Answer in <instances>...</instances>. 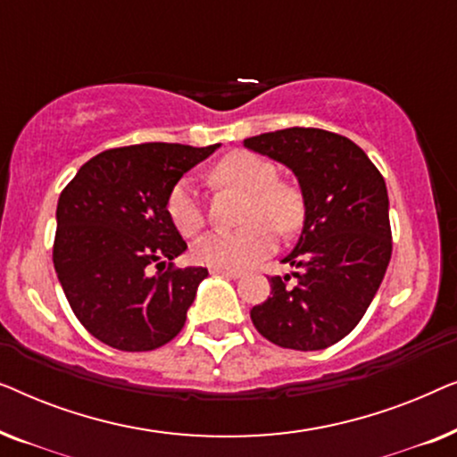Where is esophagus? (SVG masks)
<instances>
[{"mask_svg":"<svg viewBox=\"0 0 457 457\" xmlns=\"http://www.w3.org/2000/svg\"><path fill=\"white\" fill-rule=\"evenodd\" d=\"M212 274H222V277H228V278L243 277L241 270H233V268H212Z\"/></svg>","mask_w":457,"mask_h":457,"instance_id":"obj_1","label":"esophagus"}]
</instances>
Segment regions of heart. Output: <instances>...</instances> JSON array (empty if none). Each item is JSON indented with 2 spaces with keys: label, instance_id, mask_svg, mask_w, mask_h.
Returning <instances> with one entry per match:
<instances>
[{
  "label": "heart",
  "instance_id": "b5f03b06",
  "mask_svg": "<svg viewBox=\"0 0 457 457\" xmlns=\"http://www.w3.org/2000/svg\"><path fill=\"white\" fill-rule=\"evenodd\" d=\"M212 180L249 193L239 230H212L193 243V258L214 268H245L274 247V230L291 233L302 224L303 204L299 193L278 183L270 160L252 152H235L212 170ZM166 214L180 235L193 237L204 227V205L191 180H179L168 193Z\"/></svg>",
  "mask_w": 457,
  "mask_h": 457
}]
</instances>
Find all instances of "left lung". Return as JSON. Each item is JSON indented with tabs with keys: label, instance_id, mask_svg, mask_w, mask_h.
I'll use <instances>...</instances> for the list:
<instances>
[{
	"label": "left lung",
	"instance_id": "left-lung-1",
	"mask_svg": "<svg viewBox=\"0 0 457 457\" xmlns=\"http://www.w3.org/2000/svg\"><path fill=\"white\" fill-rule=\"evenodd\" d=\"M243 145L295 174L303 197L302 235L270 278V297L252 322L274 345L316 352L347 337L377 295L391 260L389 195L383 174L352 139L293 127L249 137Z\"/></svg>",
	"mask_w": 457,
	"mask_h": 457
}]
</instances>
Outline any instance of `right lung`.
I'll return each instance as SVG.
<instances>
[{
    "label": "right lung",
    "instance_id": "1",
    "mask_svg": "<svg viewBox=\"0 0 457 457\" xmlns=\"http://www.w3.org/2000/svg\"><path fill=\"white\" fill-rule=\"evenodd\" d=\"M218 147L141 143L108 149L80 166L60 193L55 274L74 316L105 345L152 352L185 327L208 268H172L187 243L166 202L180 177ZM155 261H170L169 270L149 275Z\"/></svg>",
    "mask_w": 457,
    "mask_h": 457
}]
</instances>
